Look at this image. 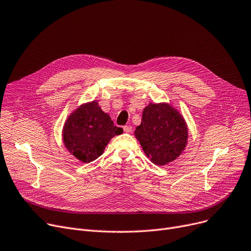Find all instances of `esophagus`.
I'll return each instance as SVG.
<instances>
[{"instance_id": "esophagus-1", "label": "esophagus", "mask_w": 251, "mask_h": 251, "mask_svg": "<svg viewBox=\"0 0 251 251\" xmlns=\"http://www.w3.org/2000/svg\"><path fill=\"white\" fill-rule=\"evenodd\" d=\"M123 130H124V132H126V133H130L131 131H132V126L126 125V126L123 127Z\"/></svg>"}]
</instances>
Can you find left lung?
<instances>
[{"instance_id": "obj_1", "label": "left lung", "mask_w": 251, "mask_h": 251, "mask_svg": "<svg viewBox=\"0 0 251 251\" xmlns=\"http://www.w3.org/2000/svg\"><path fill=\"white\" fill-rule=\"evenodd\" d=\"M187 133L183 117L167 103H150L135 130L144 152L157 166L176 160L185 149Z\"/></svg>"}]
</instances>
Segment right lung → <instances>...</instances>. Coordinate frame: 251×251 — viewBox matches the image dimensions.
Segmentation results:
<instances>
[{"label": "right lung", "mask_w": 251, "mask_h": 251, "mask_svg": "<svg viewBox=\"0 0 251 251\" xmlns=\"http://www.w3.org/2000/svg\"><path fill=\"white\" fill-rule=\"evenodd\" d=\"M123 129L114 125L97 101L77 109L66 121L63 138L67 150L78 160L90 163L102 153L105 146Z\"/></svg>", "instance_id": "1"}]
</instances>
